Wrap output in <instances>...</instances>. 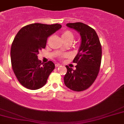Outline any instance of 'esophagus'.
Here are the masks:
<instances>
[{
    "label": "esophagus",
    "mask_w": 124,
    "mask_h": 124,
    "mask_svg": "<svg viewBox=\"0 0 124 124\" xmlns=\"http://www.w3.org/2000/svg\"><path fill=\"white\" fill-rule=\"evenodd\" d=\"M55 66H56V67H59V66H60V64H58V63H56V64H55Z\"/></svg>",
    "instance_id": "1"
}]
</instances>
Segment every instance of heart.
<instances>
[{"label":"heart","instance_id":"heart-1","mask_svg":"<svg viewBox=\"0 0 124 124\" xmlns=\"http://www.w3.org/2000/svg\"><path fill=\"white\" fill-rule=\"evenodd\" d=\"M61 37L63 38V39L64 40V42H66L68 40H72L74 38V35L72 34V32L71 31L69 30H65L63 31L61 33ZM66 56V54H64V55H61V56H60V58H61L62 57H65Z\"/></svg>","mask_w":124,"mask_h":124}]
</instances>
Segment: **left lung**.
Segmentation results:
<instances>
[{
	"mask_svg": "<svg viewBox=\"0 0 124 124\" xmlns=\"http://www.w3.org/2000/svg\"><path fill=\"white\" fill-rule=\"evenodd\" d=\"M66 26L76 29L81 36V44L78 54L73 60L76 69L66 66L67 73L64 84L75 92H82L93 84L100 70L102 50L96 31L82 23H68Z\"/></svg>",
	"mask_w": 124,
	"mask_h": 124,
	"instance_id": "1",
	"label": "left lung"
}]
</instances>
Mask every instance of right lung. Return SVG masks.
<instances>
[{"label":"right lung","instance_id":"1","mask_svg":"<svg viewBox=\"0 0 124 124\" xmlns=\"http://www.w3.org/2000/svg\"><path fill=\"white\" fill-rule=\"evenodd\" d=\"M61 28L60 24H30L16 35L11 46V63L15 75L23 87L37 90L46 84L54 64L51 61L41 63L37 54L45 48L48 37Z\"/></svg>","mask_w":124,"mask_h":124}]
</instances>
